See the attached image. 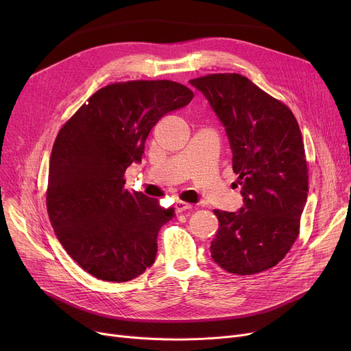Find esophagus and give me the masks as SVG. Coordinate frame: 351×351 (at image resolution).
I'll return each mask as SVG.
<instances>
[{"label": "esophagus", "mask_w": 351, "mask_h": 351, "mask_svg": "<svg viewBox=\"0 0 351 351\" xmlns=\"http://www.w3.org/2000/svg\"><path fill=\"white\" fill-rule=\"evenodd\" d=\"M189 209H192V205H191V204H186V202H182V200L176 202V205H175L176 213H182V212L189 210Z\"/></svg>", "instance_id": "1"}]
</instances>
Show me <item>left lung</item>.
I'll return each mask as SVG.
<instances>
[{"instance_id":"8db88e82","label":"left lung","mask_w":351,"mask_h":351,"mask_svg":"<svg viewBox=\"0 0 351 351\" xmlns=\"http://www.w3.org/2000/svg\"><path fill=\"white\" fill-rule=\"evenodd\" d=\"M216 112L232 147L245 205L215 210L212 259L229 273L256 274L278 265L296 242L308 192L299 123L287 105L241 73L191 80Z\"/></svg>"}]
</instances>
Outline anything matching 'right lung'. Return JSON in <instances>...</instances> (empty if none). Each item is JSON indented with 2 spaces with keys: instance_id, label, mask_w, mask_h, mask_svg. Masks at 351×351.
<instances>
[{
  "instance_id": "1",
  "label": "right lung",
  "mask_w": 351,
  "mask_h": 351,
  "mask_svg": "<svg viewBox=\"0 0 351 351\" xmlns=\"http://www.w3.org/2000/svg\"><path fill=\"white\" fill-rule=\"evenodd\" d=\"M179 82L126 81L106 85L73 114L53 142L47 210L60 243L86 273L128 282L155 262L160 228L173 209L125 189V172L139 162L155 123L188 105Z\"/></svg>"
}]
</instances>
